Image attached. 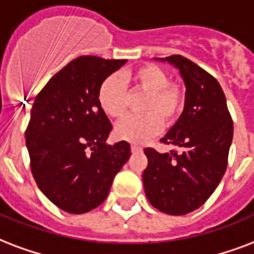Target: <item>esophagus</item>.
<instances>
[{
    "instance_id": "obj_1",
    "label": "esophagus",
    "mask_w": 254,
    "mask_h": 254,
    "mask_svg": "<svg viewBox=\"0 0 254 254\" xmlns=\"http://www.w3.org/2000/svg\"><path fill=\"white\" fill-rule=\"evenodd\" d=\"M130 149L131 153H139V151H142V147L138 146V145H131Z\"/></svg>"
}]
</instances>
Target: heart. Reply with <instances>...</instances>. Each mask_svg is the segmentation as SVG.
I'll use <instances>...</instances> for the list:
<instances>
[{
	"instance_id": "heart-1",
	"label": "heart",
	"mask_w": 254,
	"mask_h": 254,
	"mask_svg": "<svg viewBox=\"0 0 254 254\" xmlns=\"http://www.w3.org/2000/svg\"><path fill=\"white\" fill-rule=\"evenodd\" d=\"M127 80L137 92L146 93L139 111L142 115H129L117 123L116 135L130 142H145L161 130L162 124L171 127L185 107V91L177 83H171L163 68L155 64H145L127 75ZM100 108L112 119L125 115L129 105V95L119 75H109L100 84L97 92Z\"/></svg>"
}]
</instances>
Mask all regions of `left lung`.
Returning a JSON list of instances; mask_svg holds the SVG:
<instances>
[{
	"label": "left lung",
	"instance_id": "8db88e82",
	"mask_svg": "<svg viewBox=\"0 0 254 254\" xmlns=\"http://www.w3.org/2000/svg\"><path fill=\"white\" fill-rule=\"evenodd\" d=\"M177 67L186 85L185 108L161 142L179 151L145 149V193L161 212L181 216L207 201L228 165L233 123L219 81L182 55L155 58Z\"/></svg>",
	"mask_w": 254,
	"mask_h": 254
}]
</instances>
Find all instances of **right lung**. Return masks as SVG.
Instances as JSON below:
<instances>
[{
    "instance_id": "right-lung-1",
    "label": "right lung",
    "mask_w": 254,
    "mask_h": 254,
    "mask_svg": "<svg viewBox=\"0 0 254 254\" xmlns=\"http://www.w3.org/2000/svg\"><path fill=\"white\" fill-rule=\"evenodd\" d=\"M125 63L76 58L35 97L25 133L31 173L45 196L65 212L99 207L130 157L127 141L105 142L112 124L97 100L104 79Z\"/></svg>"
}]
</instances>
